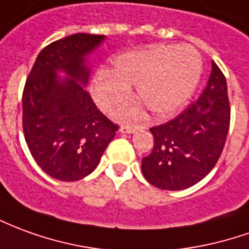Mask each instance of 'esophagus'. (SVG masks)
<instances>
[{"instance_id":"1","label":"esophagus","mask_w":249,"mask_h":249,"mask_svg":"<svg viewBox=\"0 0 249 249\" xmlns=\"http://www.w3.org/2000/svg\"><path fill=\"white\" fill-rule=\"evenodd\" d=\"M140 126H137V125H123L120 130L123 132V133H135L137 129H139Z\"/></svg>"}]
</instances>
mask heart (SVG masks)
I'll list each match as a JSON object with an SVG mask.
<instances>
[{
  "label": "heart",
  "instance_id": "heart-1",
  "mask_svg": "<svg viewBox=\"0 0 249 249\" xmlns=\"http://www.w3.org/2000/svg\"><path fill=\"white\" fill-rule=\"evenodd\" d=\"M202 72V60L189 46H159L126 52L112 60V71L101 70L91 90L102 109H110L129 94L135 83L136 94L158 116L175 112L189 100ZM142 113L136 105L126 107L125 117Z\"/></svg>",
  "mask_w": 249,
  "mask_h": 249
}]
</instances>
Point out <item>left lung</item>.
<instances>
[{
    "mask_svg": "<svg viewBox=\"0 0 249 249\" xmlns=\"http://www.w3.org/2000/svg\"><path fill=\"white\" fill-rule=\"evenodd\" d=\"M229 123L227 79L212 62L209 81L198 100L175 119L149 129L154 148L142 160L144 178L161 190H183L198 183L220 159Z\"/></svg>",
    "mask_w": 249,
    "mask_h": 249,
    "instance_id": "obj_1",
    "label": "left lung"
}]
</instances>
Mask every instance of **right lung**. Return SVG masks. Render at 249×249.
Masks as SVG:
<instances>
[{
	"instance_id": "right-lung-1",
	"label": "right lung",
	"mask_w": 249,
	"mask_h": 249,
	"mask_svg": "<svg viewBox=\"0 0 249 249\" xmlns=\"http://www.w3.org/2000/svg\"><path fill=\"white\" fill-rule=\"evenodd\" d=\"M104 35L75 34L44 47L22 91V129L35 161L52 178L74 182L98 166L119 125L86 91V56ZM63 71L70 78L60 80Z\"/></svg>"
}]
</instances>
